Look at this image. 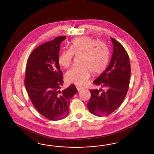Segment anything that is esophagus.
Wrapping results in <instances>:
<instances>
[{
    "instance_id": "esophagus-1",
    "label": "esophagus",
    "mask_w": 154,
    "mask_h": 154,
    "mask_svg": "<svg viewBox=\"0 0 154 154\" xmlns=\"http://www.w3.org/2000/svg\"><path fill=\"white\" fill-rule=\"evenodd\" d=\"M77 89L78 90V91H81L83 89V88H82L81 86H77Z\"/></svg>"
}]
</instances>
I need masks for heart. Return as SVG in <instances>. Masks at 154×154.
I'll return each instance as SVG.
<instances>
[{"instance_id":"heart-1","label":"heart","mask_w":154,"mask_h":154,"mask_svg":"<svg viewBox=\"0 0 154 154\" xmlns=\"http://www.w3.org/2000/svg\"><path fill=\"white\" fill-rule=\"evenodd\" d=\"M69 50L61 52L58 57L59 64L64 68L70 66L73 54L80 56V66H74L65 74V79L70 84L84 85L91 75L105 70L109 60L107 46L90 37L75 38L70 42Z\"/></svg>"}]
</instances>
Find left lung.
I'll use <instances>...</instances> for the list:
<instances>
[{
    "instance_id": "8db88e82",
    "label": "left lung",
    "mask_w": 154,
    "mask_h": 154,
    "mask_svg": "<svg viewBox=\"0 0 154 154\" xmlns=\"http://www.w3.org/2000/svg\"><path fill=\"white\" fill-rule=\"evenodd\" d=\"M113 54L109 64L94 84L106 89L90 90V112L99 117L108 116L120 106L129 89L131 69L129 58L120 42L111 37Z\"/></svg>"
}]
</instances>
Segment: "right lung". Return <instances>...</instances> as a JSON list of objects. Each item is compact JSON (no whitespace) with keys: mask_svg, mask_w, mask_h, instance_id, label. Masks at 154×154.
Returning a JSON list of instances; mask_svg holds the SVG:
<instances>
[{"mask_svg":"<svg viewBox=\"0 0 154 154\" xmlns=\"http://www.w3.org/2000/svg\"><path fill=\"white\" fill-rule=\"evenodd\" d=\"M66 36L56 37L37 47L28 58L25 88L34 107L50 120H59L69 114V102L78 92L74 85L61 91L63 73L58 63L60 43Z\"/></svg>","mask_w":154,"mask_h":154,"instance_id":"add662e5","label":"right lung"}]
</instances>
